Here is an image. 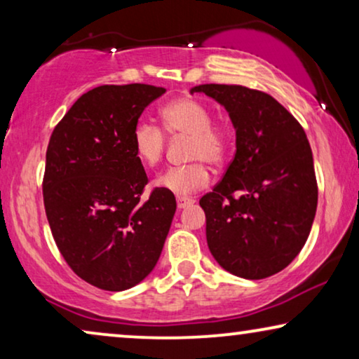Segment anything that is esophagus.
Masks as SVG:
<instances>
[{"label":"esophagus","mask_w":359,"mask_h":359,"mask_svg":"<svg viewBox=\"0 0 359 359\" xmlns=\"http://www.w3.org/2000/svg\"><path fill=\"white\" fill-rule=\"evenodd\" d=\"M176 204H178V209H184L188 208V205H193L194 204V199L193 198H178L176 199Z\"/></svg>","instance_id":"1"}]
</instances>
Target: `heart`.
Here are the masks:
<instances>
[{"label": "heart", "instance_id": "b5f03b06", "mask_svg": "<svg viewBox=\"0 0 359 359\" xmlns=\"http://www.w3.org/2000/svg\"><path fill=\"white\" fill-rule=\"evenodd\" d=\"M160 119L170 135H186L188 160L184 166H171L158 175L155 186L165 193L188 196L209 184V166L222 165L230 151V134L224 126L210 122L208 106L194 97H178L161 107ZM132 149L137 158L147 166L158 163L165 150V134L149 121H139L132 130Z\"/></svg>", "mask_w": 359, "mask_h": 359}]
</instances>
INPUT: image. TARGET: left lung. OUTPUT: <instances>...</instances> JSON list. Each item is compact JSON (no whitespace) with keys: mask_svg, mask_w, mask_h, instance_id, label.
<instances>
[{"mask_svg":"<svg viewBox=\"0 0 359 359\" xmlns=\"http://www.w3.org/2000/svg\"><path fill=\"white\" fill-rule=\"evenodd\" d=\"M229 112L235 156L199 201L210 253L245 279L273 276L297 257L317 210L312 150L301 124L273 96L238 85H199Z\"/></svg>","mask_w":359,"mask_h":359,"instance_id":"8db88e82","label":"left lung"}]
</instances>
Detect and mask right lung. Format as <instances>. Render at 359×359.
<instances>
[{
  "instance_id": "obj_1",
  "label": "right lung",
  "mask_w": 359,
  "mask_h": 359,
  "mask_svg": "<svg viewBox=\"0 0 359 359\" xmlns=\"http://www.w3.org/2000/svg\"><path fill=\"white\" fill-rule=\"evenodd\" d=\"M160 86L104 85L85 93L52 132L43 205L52 235L73 271L104 291H126L158 262L176 210L173 194L149 183L132 130Z\"/></svg>"
}]
</instances>
